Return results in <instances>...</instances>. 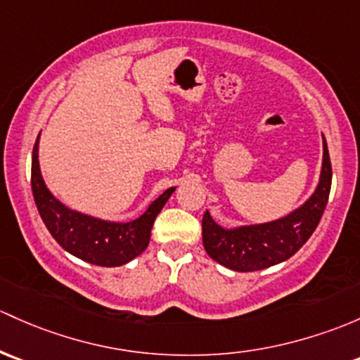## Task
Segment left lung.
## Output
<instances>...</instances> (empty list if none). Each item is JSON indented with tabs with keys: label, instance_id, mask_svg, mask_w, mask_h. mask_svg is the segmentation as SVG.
<instances>
[{
	"label": "left lung",
	"instance_id": "left-lung-1",
	"mask_svg": "<svg viewBox=\"0 0 360 360\" xmlns=\"http://www.w3.org/2000/svg\"><path fill=\"white\" fill-rule=\"evenodd\" d=\"M331 162L323 136V165L312 195L285 217L262 224L222 228L210 212L203 214V247L215 262L231 271L252 272L285 262L304 247L319 224L331 190Z\"/></svg>",
	"mask_w": 360,
	"mask_h": 360
}]
</instances>
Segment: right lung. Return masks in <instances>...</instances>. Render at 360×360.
I'll use <instances>...</instances> for the list:
<instances>
[{"label": "right lung", "mask_w": 360, "mask_h": 360, "mask_svg": "<svg viewBox=\"0 0 360 360\" xmlns=\"http://www.w3.org/2000/svg\"><path fill=\"white\" fill-rule=\"evenodd\" d=\"M30 184L41 219L60 247L84 262L101 267L124 266L145 252L155 219L176 190H165L150 203L145 214L127 222L105 221L82 214L67 207L48 190L39 167V136L32 150Z\"/></svg>", "instance_id": "add662e5"}]
</instances>
